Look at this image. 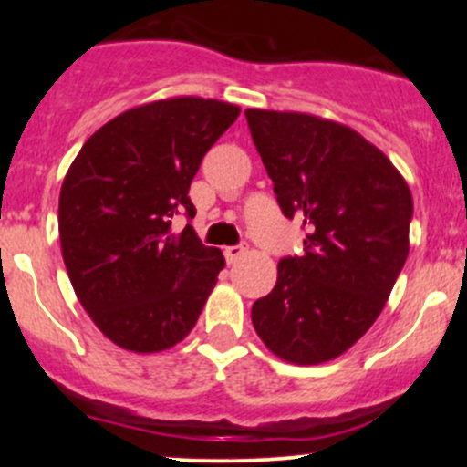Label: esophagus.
Returning <instances> with one entry per match:
<instances>
[{"label": "esophagus", "mask_w": 467, "mask_h": 467, "mask_svg": "<svg viewBox=\"0 0 467 467\" xmlns=\"http://www.w3.org/2000/svg\"><path fill=\"white\" fill-rule=\"evenodd\" d=\"M244 254H245L244 245H228V248L223 250V256H226L228 264H234V261H239Z\"/></svg>", "instance_id": "esophagus-1"}]
</instances>
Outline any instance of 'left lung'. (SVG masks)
I'll return each instance as SVG.
<instances>
[{
    "label": "left lung",
    "mask_w": 467,
    "mask_h": 467,
    "mask_svg": "<svg viewBox=\"0 0 467 467\" xmlns=\"http://www.w3.org/2000/svg\"><path fill=\"white\" fill-rule=\"evenodd\" d=\"M283 215L303 219V256L278 261L252 325L281 360L323 364L382 314L409 256L412 195L375 144L301 111L245 109Z\"/></svg>",
    "instance_id": "left-lung-1"
}]
</instances>
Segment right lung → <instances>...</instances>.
<instances>
[{"label":"right lung","instance_id":"1","mask_svg":"<svg viewBox=\"0 0 467 467\" xmlns=\"http://www.w3.org/2000/svg\"><path fill=\"white\" fill-rule=\"evenodd\" d=\"M239 107L171 96L122 111L80 147L58 195V237L78 303L120 349L158 353L184 340L226 265L202 245L189 189Z\"/></svg>","mask_w":467,"mask_h":467}]
</instances>
